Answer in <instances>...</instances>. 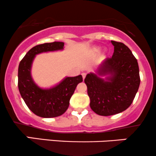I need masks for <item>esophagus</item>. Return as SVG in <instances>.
I'll return each mask as SVG.
<instances>
[{
  "instance_id": "esophagus-1",
  "label": "esophagus",
  "mask_w": 156,
  "mask_h": 156,
  "mask_svg": "<svg viewBox=\"0 0 156 156\" xmlns=\"http://www.w3.org/2000/svg\"><path fill=\"white\" fill-rule=\"evenodd\" d=\"M82 76H83V80H85V76H86V73H82Z\"/></svg>"
}]
</instances>
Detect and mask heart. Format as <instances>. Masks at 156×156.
Listing matches in <instances>:
<instances>
[{"label": "heart", "mask_w": 156, "mask_h": 156, "mask_svg": "<svg viewBox=\"0 0 156 156\" xmlns=\"http://www.w3.org/2000/svg\"><path fill=\"white\" fill-rule=\"evenodd\" d=\"M100 49L99 48H94V52L95 53H99V52H100Z\"/></svg>", "instance_id": "heart-1"}]
</instances>
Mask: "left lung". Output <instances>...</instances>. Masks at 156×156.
I'll use <instances>...</instances> for the list:
<instances>
[{"instance_id": "obj_1", "label": "left lung", "mask_w": 156, "mask_h": 156, "mask_svg": "<svg viewBox=\"0 0 156 156\" xmlns=\"http://www.w3.org/2000/svg\"><path fill=\"white\" fill-rule=\"evenodd\" d=\"M112 57L105 58L96 73L85 78L90 106L96 114L109 116L125 111L133 102L140 85L138 61L123 43L111 41ZM105 79L100 76H107Z\"/></svg>"}]
</instances>
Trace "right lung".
Returning a JSON list of instances; mask_svg holds the SVG:
<instances>
[{
  "label": "right lung",
  "mask_w": 156,
  "mask_h": 156,
  "mask_svg": "<svg viewBox=\"0 0 156 156\" xmlns=\"http://www.w3.org/2000/svg\"><path fill=\"white\" fill-rule=\"evenodd\" d=\"M63 49L64 42L61 41L36 45L26 53L18 66V85L21 98L28 108L41 118H55L64 114L76 85L83 82L82 75L65 77L56 86L43 89L33 81L31 67L35 56L41 53Z\"/></svg>",
  "instance_id": "obj_1"
}]
</instances>
